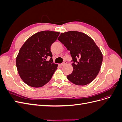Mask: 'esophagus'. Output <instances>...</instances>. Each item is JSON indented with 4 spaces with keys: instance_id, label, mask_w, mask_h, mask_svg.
<instances>
[{
    "instance_id": "esophagus-1",
    "label": "esophagus",
    "mask_w": 122,
    "mask_h": 122,
    "mask_svg": "<svg viewBox=\"0 0 122 122\" xmlns=\"http://www.w3.org/2000/svg\"><path fill=\"white\" fill-rule=\"evenodd\" d=\"M66 64H67V62H66V61H64V62H62V64H60V66H64V65H66Z\"/></svg>"
}]
</instances>
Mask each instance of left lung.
Masks as SVG:
<instances>
[{
    "mask_svg": "<svg viewBox=\"0 0 122 122\" xmlns=\"http://www.w3.org/2000/svg\"><path fill=\"white\" fill-rule=\"evenodd\" d=\"M58 40L70 51L73 70L68 79L78 86L91 83L99 72L103 55L98 47L84 33L69 31L61 33Z\"/></svg>",
    "mask_w": 122,
    "mask_h": 122,
    "instance_id": "8db88e82",
    "label": "left lung"
}]
</instances>
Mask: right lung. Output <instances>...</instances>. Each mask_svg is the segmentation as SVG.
<instances>
[{
  "label": "right lung",
  "mask_w": 122,
  "mask_h": 122,
  "mask_svg": "<svg viewBox=\"0 0 122 122\" xmlns=\"http://www.w3.org/2000/svg\"><path fill=\"white\" fill-rule=\"evenodd\" d=\"M60 34L50 30L37 32L21 47L16 58V66L21 78L28 86L42 87L52 78L58 65L53 62L50 48ZM48 56L51 58L47 61Z\"/></svg>",
  "instance_id": "1"
}]
</instances>
